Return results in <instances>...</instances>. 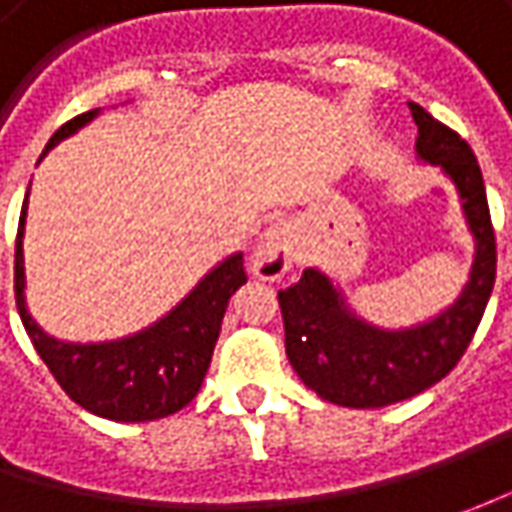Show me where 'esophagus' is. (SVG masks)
<instances>
[{"label":"esophagus","mask_w":512,"mask_h":512,"mask_svg":"<svg viewBox=\"0 0 512 512\" xmlns=\"http://www.w3.org/2000/svg\"><path fill=\"white\" fill-rule=\"evenodd\" d=\"M293 262H296V245H293V233H290V227L285 222L267 230L262 242L253 250V259H250L253 273L259 279H265V282L282 279L287 270L293 267Z\"/></svg>","instance_id":"1"}]
</instances>
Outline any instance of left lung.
Here are the masks:
<instances>
[{"instance_id": "left-lung-1", "label": "left lung", "mask_w": 512, "mask_h": 512, "mask_svg": "<svg viewBox=\"0 0 512 512\" xmlns=\"http://www.w3.org/2000/svg\"><path fill=\"white\" fill-rule=\"evenodd\" d=\"M407 105L419 128V159L442 168L459 190L476 256L459 299L430 322L402 330L359 319L342 290L316 267H307L293 287L279 290L287 359L310 390L339 407H387L442 382L464 356L496 282V236L473 150L422 105Z\"/></svg>"}]
</instances>
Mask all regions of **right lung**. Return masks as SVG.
Instances as JSON below:
<instances>
[{
    "instance_id": "obj_1",
    "label": "right lung",
    "mask_w": 512,
    "mask_h": 512,
    "mask_svg": "<svg viewBox=\"0 0 512 512\" xmlns=\"http://www.w3.org/2000/svg\"><path fill=\"white\" fill-rule=\"evenodd\" d=\"M96 116L99 108L65 122L50 136L45 153L79 128H85ZM25 216L28 196L16 233V307L36 353L70 399L113 422H153L193 402L205 382L227 302L247 282L242 253H233L225 262H219L168 316L133 336L113 342H59L33 322L25 302Z\"/></svg>"
}]
</instances>
